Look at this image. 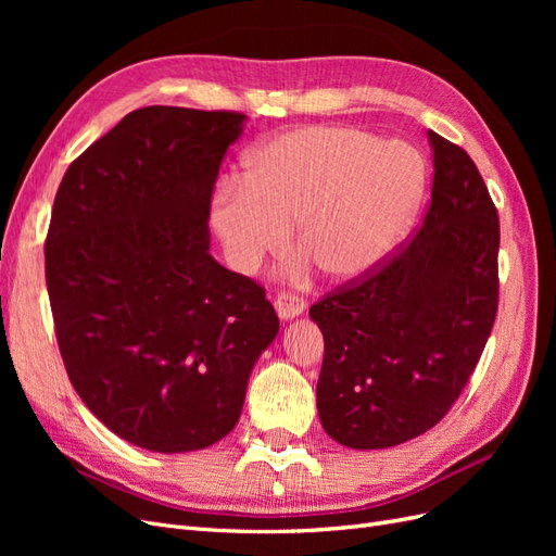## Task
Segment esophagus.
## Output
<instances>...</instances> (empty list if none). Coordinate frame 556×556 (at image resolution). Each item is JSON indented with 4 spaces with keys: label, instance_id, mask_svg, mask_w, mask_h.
<instances>
[{
    "label": "esophagus",
    "instance_id": "esophagus-1",
    "mask_svg": "<svg viewBox=\"0 0 556 556\" xmlns=\"http://www.w3.org/2000/svg\"><path fill=\"white\" fill-rule=\"evenodd\" d=\"M274 306H276V313L282 319H292V317H296V315L306 311L304 299H301L299 294H292V292H278Z\"/></svg>",
    "mask_w": 556,
    "mask_h": 556
}]
</instances>
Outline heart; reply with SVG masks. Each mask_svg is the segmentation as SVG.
I'll list each match as a JSON object with an SVG mask.
<instances>
[{"instance_id": "obj_1", "label": "heart", "mask_w": 556, "mask_h": 556, "mask_svg": "<svg viewBox=\"0 0 556 556\" xmlns=\"http://www.w3.org/2000/svg\"><path fill=\"white\" fill-rule=\"evenodd\" d=\"M427 188V164L408 143L345 125L278 134L245 157L243 180L213 201V225L239 271L299 248L339 282L362 280L406 237Z\"/></svg>"}]
</instances>
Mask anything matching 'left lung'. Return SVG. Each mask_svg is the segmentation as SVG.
Instances as JSON below:
<instances>
[{
  "mask_svg": "<svg viewBox=\"0 0 556 556\" xmlns=\"http://www.w3.org/2000/svg\"><path fill=\"white\" fill-rule=\"evenodd\" d=\"M431 201L415 239L311 306L325 336L319 422L382 450L435 427L459 399L498 308V215L464 148L429 129Z\"/></svg>",
  "mask_w": 556,
  "mask_h": 556,
  "instance_id": "obj_1",
  "label": "left lung"
}]
</instances>
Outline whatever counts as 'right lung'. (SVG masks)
I'll return each instance as SVG.
<instances>
[{
  "instance_id": "obj_1",
  "label": "right lung",
  "mask_w": 556,
  "mask_h": 556,
  "mask_svg": "<svg viewBox=\"0 0 556 556\" xmlns=\"http://www.w3.org/2000/svg\"><path fill=\"white\" fill-rule=\"evenodd\" d=\"M243 123L233 111H131L55 194L46 285L64 368L99 422L143 450L225 439L280 327L262 285L208 252L215 178Z\"/></svg>"
}]
</instances>
